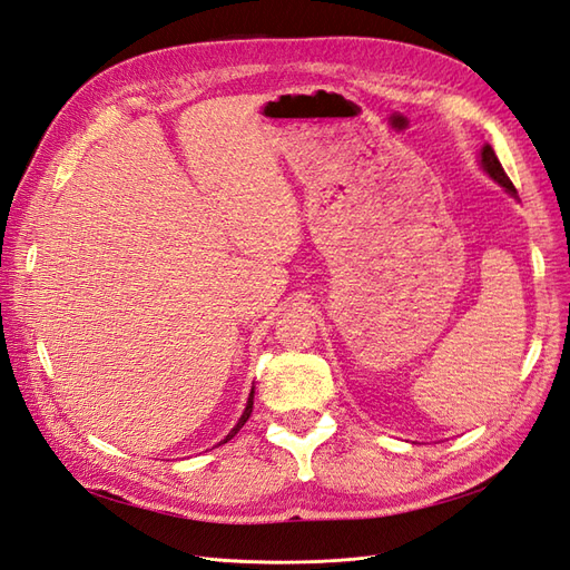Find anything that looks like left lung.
<instances>
[{
	"label": "left lung",
	"mask_w": 570,
	"mask_h": 570,
	"mask_svg": "<svg viewBox=\"0 0 570 570\" xmlns=\"http://www.w3.org/2000/svg\"><path fill=\"white\" fill-rule=\"evenodd\" d=\"M481 168H484V170L491 175V178H493L495 183H499L501 187H505L510 195H518V193H515V185L510 183V178H508L503 166H501V160L495 158V154H493V149H491L489 144L484 146V149H481Z\"/></svg>",
	"instance_id": "left-lung-1"
}]
</instances>
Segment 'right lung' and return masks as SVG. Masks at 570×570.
Here are the masks:
<instances>
[{
  "label": "right lung",
  "instance_id": "right-lung-1",
  "mask_svg": "<svg viewBox=\"0 0 570 570\" xmlns=\"http://www.w3.org/2000/svg\"><path fill=\"white\" fill-rule=\"evenodd\" d=\"M253 397H255V387H253V392H250V397H247V404H245V412H243V416L238 419V424H236V426H233V431H230V433H228V435L224 438V443H228V441H230V438H233V435H236V433H238V431H240V429L245 426V421H247V419H250V414H253Z\"/></svg>",
  "mask_w": 570,
  "mask_h": 570
}]
</instances>
